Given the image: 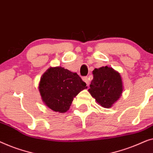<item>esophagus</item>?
I'll return each instance as SVG.
<instances>
[{
  "mask_svg": "<svg viewBox=\"0 0 153 153\" xmlns=\"http://www.w3.org/2000/svg\"><path fill=\"white\" fill-rule=\"evenodd\" d=\"M83 80L85 82L86 84H87V85H89L90 80H89V77H87V76H86V77H83Z\"/></svg>",
  "mask_w": 153,
  "mask_h": 153,
  "instance_id": "esophagus-1",
  "label": "esophagus"
}]
</instances>
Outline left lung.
Segmentation results:
<instances>
[{"label": "left lung", "instance_id": "obj_1", "mask_svg": "<svg viewBox=\"0 0 153 153\" xmlns=\"http://www.w3.org/2000/svg\"><path fill=\"white\" fill-rule=\"evenodd\" d=\"M93 75L89 93L101 106L105 108L111 107L121 95V77L119 73L108 66L95 68Z\"/></svg>", "mask_w": 153, "mask_h": 153}]
</instances>
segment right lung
Returning <instances> with one entry per match:
<instances>
[{"instance_id":"obj_1","label":"right lung","mask_w":153,"mask_h":153,"mask_svg":"<svg viewBox=\"0 0 153 153\" xmlns=\"http://www.w3.org/2000/svg\"><path fill=\"white\" fill-rule=\"evenodd\" d=\"M86 85L76 73L59 66L50 68L43 75L39 89L46 106L64 113L69 109L77 94L87 88Z\"/></svg>"}]
</instances>
